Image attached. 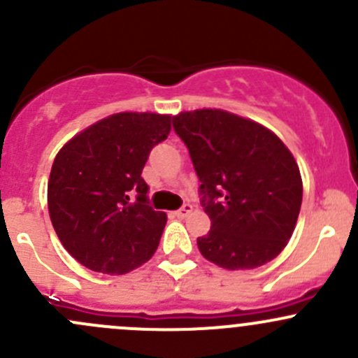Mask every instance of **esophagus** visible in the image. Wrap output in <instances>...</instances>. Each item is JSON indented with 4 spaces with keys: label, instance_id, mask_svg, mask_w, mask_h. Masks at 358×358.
I'll use <instances>...</instances> for the list:
<instances>
[{
    "label": "esophagus",
    "instance_id": "esophagus-1",
    "mask_svg": "<svg viewBox=\"0 0 358 358\" xmlns=\"http://www.w3.org/2000/svg\"><path fill=\"white\" fill-rule=\"evenodd\" d=\"M190 211H192V206H190V204H183L182 208L176 209V211H175V216H176V218H185V216L189 215Z\"/></svg>",
    "mask_w": 358,
    "mask_h": 358
}]
</instances>
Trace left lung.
<instances>
[{"instance_id": "1", "label": "left lung", "mask_w": 358, "mask_h": 358, "mask_svg": "<svg viewBox=\"0 0 358 358\" xmlns=\"http://www.w3.org/2000/svg\"><path fill=\"white\" fill-rule=\"evenodd\" d=\"M173 128L199 176L211 230L197 237L206 259L249 270L275 258L291 239L301 208L299 168L265 126L218 109L182 112Z\"/></svg>"}]
</instances>
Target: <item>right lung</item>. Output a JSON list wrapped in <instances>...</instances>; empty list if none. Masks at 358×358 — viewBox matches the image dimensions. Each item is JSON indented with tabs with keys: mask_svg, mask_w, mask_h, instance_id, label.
I'll use <instances>...</instances> for the list:
<instances>
[{
	"mask_svg": "<svg viewBox=\"0 0 358 358\" xmlns=\"http://www.w3.org/2000/svg\"><path fill=\"white\" fill-rule=\"evenodd\" d=\"M171 115L119 112L69 140L53 161L48 211L64 248L95 272L121 275L152 258L166 225L142 169Z\"/></svg>",
	"mask_w": 358,
	"mask_h": 358,
	"instance_id": "right-lung-1",
	"label": "right lung"
}]
</instances>
